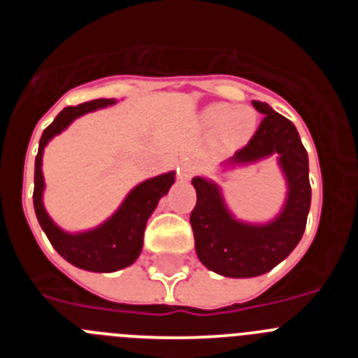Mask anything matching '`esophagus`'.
I'll return each instance as SVG.
<instances>
[{"label":"esophagus","mask_w":358,"mask_h":358,"mask_svg":"<svg viewBox=\"0 0 358 358\" xmlns=\"http://www.w3.org/2000/svg\"><path fill=\"white\" fill-rule=\"evenodd\" d=\"M192 176V169L189 166H185V170H182V177H189Z\"/></svg>","instance_id":"1"}]
</instances>
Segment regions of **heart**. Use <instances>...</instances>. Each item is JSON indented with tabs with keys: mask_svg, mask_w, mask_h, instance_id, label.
I'll use <instances>...</instances> for the list:
<instances>
[{
	"mask_svg": "<svg viewBox=\"0 0 358 358\" xmlns=\"http://www.w3.org/2000/svg\"><path fill=\"white\" fill-rule=\"evenodd\" d=\"M204 122L211 129H220L229 145L248 141L256 129V115L249 107H235L229 103H215L204 113Z\"/></svg>",
	"mask_w": 358,
	"mask_h": 358,
	"instance_id": "b5f03b06",
	"label": "heart"
}]
</instances>
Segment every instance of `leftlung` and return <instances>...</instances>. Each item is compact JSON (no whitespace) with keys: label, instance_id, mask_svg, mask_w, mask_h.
<instances>
[{"label":"left lung","instance_id":"1","mask_svg":"<svg viewBox=\"0 0 358 358\" xmlns=\"http://www.w3.org/2000/svg\"><path fill=\"white\" fill-rule=\"evenodd\" d=\"M264 120L245 147L236 150L231 163H251L280 156L289 182V195L280 217L265 226L235 220L227 211L215 182L194 177L197 204L189 215L199 260L210 271L227 278H252L268 273L294 251L310 210L312 188L308 181V154L290 120L264 102H252Z\"/></svg>","mask_w":358,"mask_h":358}]
</instances>
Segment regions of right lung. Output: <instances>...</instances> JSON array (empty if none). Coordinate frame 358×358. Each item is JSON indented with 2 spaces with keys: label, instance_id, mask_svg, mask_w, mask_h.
Segmentation results:
<instances>
[{
  "label": "right lung",
  "instance_id": "add662e5",
  "mask_svg": "<svg viewBox=\"0 0 358 358\" xmlns=\"http://www.w3.org/2000/svg\"><path fill=\"white\" fill-rule=\"evenodd\" d=\"M110 103H115L113 98H98L80 106L62 109L52 125L44 129L41 136L39 152L36 156V173H34V208L50 243L69 264L93 273H113L134 264L143 248V233L148 217L156 210L159 199L176 181L173 173L170 172L141 182L127 195L120 210L107 222L87 233L69 235L52 222V218L43 206L44 179L41 164H43L44 147L53 136L64 131L75 118Z\"/></svg>",
  "mask_w": 358,
  "mask_h": 358
}]
</instances>
